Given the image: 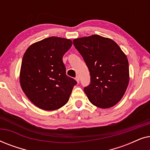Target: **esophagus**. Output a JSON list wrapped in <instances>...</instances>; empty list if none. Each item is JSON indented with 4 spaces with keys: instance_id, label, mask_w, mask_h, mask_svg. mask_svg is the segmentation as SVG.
Wrapping results in <instances>:
<instances>
[{
    "instance_id": "obj_1",
    "label": "esophagus",
    "mask_w": 150,
    "mask_h": 150,
    "mask_svg": "<svg viewBox=\"0 0 150 150\" xmlns=\"http://www.w3.org/2000/svg\"><path fill=\"white\" fill-rule=\"evenodd\" d=\"M76 81H77V83H79V81H80V79H79V76H77L76 77Z\"/></svg>"
}]
</instances>
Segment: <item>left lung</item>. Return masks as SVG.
<instances>
[{"label":"left lung","mask_w":150,"mask_h":150,"mask_svg":"<svg viewBox=\"0 0 150 150\" xmlns=\"http://www.w3.org/2000/svg\"><path fill=\"white\" fill-rule=\"evenodd\" d=\"M73 44L90 72L91 83L84 88L88 99L99 108L115 105L129 83L126 54L113 40L98 35L75 39Z\"/></svg>","instance_id":"left-lung-1"}]
</instances>
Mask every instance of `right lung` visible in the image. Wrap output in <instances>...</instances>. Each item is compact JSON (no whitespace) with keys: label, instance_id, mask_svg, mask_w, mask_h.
I'll use <instances>...</instances> for the list:
<instances>
[{"label":"right lung","instance_id":"1","mask_svg":"<svg viewBox=\"0 0 150 150\" xmlns=\"http://www.w3.org/2000/svg\"><path fill=\"white\" fill-rule=\"evenodd\" d=\"M72 42L50 37L35 43L24 53L20 85L27 98L41 109L53 110L68 102L77 82L66 75L62 58Z\"/></svg>","mask_w":150,"mask_h":150}]
</instances>
